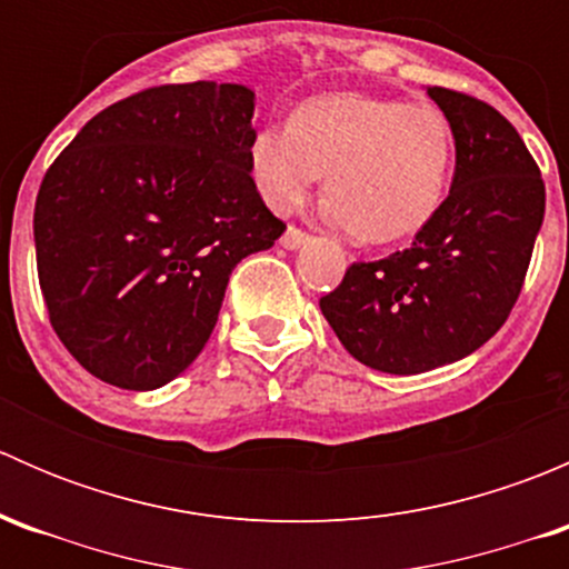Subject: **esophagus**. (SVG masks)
I'll list each match as a JSON object with an SVG mask.
<instances>
[{"instance_id": "obj_1", "label": "esophagus", "mask_w": 569, "mask_h": 569, "mask_svg": "<svg viewBox=\"0 0 569 569\" xmlns=\"http://www.w3.org/2000/svg\"><path fill=\"white\" fill-rule=\"evenodd\" d=\"M306 242H308V233H302L300 228H286V233L280 237V244H283L286 250H300Z\"/></svg>"}]
</instances>
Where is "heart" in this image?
<instances>
[{
	"mask_svg": "<svg viewBox=\"0 0 569 569\" xmlns=\"http://www.w3.org/2000/svg\"><path fill=\"white\" fill-rule=\"evenodd\" d=\"M250 176L274 214L306 203L327 176V222L371 242L421 231L443 203L455 131L435 104L366 93L308 101L289 126H263L248 148Z\"/></svg>",
	"mask_w": 569,
	"mask_h": 569,
	"instance_id": "1",
	"label": "heart"
}]
</instances>
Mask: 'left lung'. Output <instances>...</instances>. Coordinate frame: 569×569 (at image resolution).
Listing matches in <instances>:
<instances>
[{"label": "left lung", "instance_id": "1", "mask_svg": "<svg viewBox=\"0 0 569 569\" xmlns=\"http://www.w3.org/2000/svg\"><path fill=\"white\" fill-rule=\"evenodd\" d=\"M455 131L449 198L407 250L352 263L319 308L352 358L421 375L490 341L512 311L545 217V183L498 109L427 88Z\"/></svg>", "mask_w": 569, "mask_h": 569}]
</instances>
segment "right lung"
<instances>
[{
	"label": "right lung",
	"mask_w": 569,
	"mask_h": 569,
	"mask_svg": "<svg viewBox=\"0 0 569 569\" xmlns=\"http://www.w3.org/2000/svg\"><path fill=\"white\" fill-rule=\"evenodd\" d=\"M252 112L244 84L142 90L88 120L40 183L51 327L109 386L176 380L209 341L233 267L286 231L250 176Z\"/></svg>",
	"instance_id": "add662e5"
}]
</instances>
